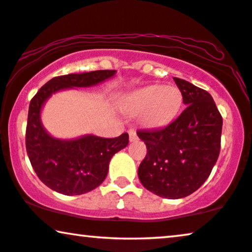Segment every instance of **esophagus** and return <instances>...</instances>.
<instances>
[{
  "mask_svg": "<svg viewBox=\"0 0 252 252\" xmlns=\"http://www.w3.org/2000/svg\"><path fill=\"white\" fill-rule=\"evenodd\" d=\"M129 139H130V142H136V140L138 139V136H137L135 129L129 130Z\"/></svg>",
  "mask_w": 252,
  "mask_h": 252,
  "instance_id": "1",
  "label": "esophagus"
}]
</instances>
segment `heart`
<instances>
[{"mask_svg": "<svg viewBox=\"0 0 252 252\" xmlns=\"http://www.w3.org/2000/svg\"><path fill=\"white\" fill-rule=\"evenodd\" d=\"M183 94L176 86L150 85L133 92L126 105L133 114H142V121L149 128H161L169 124L179 114Z\"/></svg>", "mask_w": 252, "mask_h": 252, "instance_id": "obj_1", "label": "heart"}]
</instances>
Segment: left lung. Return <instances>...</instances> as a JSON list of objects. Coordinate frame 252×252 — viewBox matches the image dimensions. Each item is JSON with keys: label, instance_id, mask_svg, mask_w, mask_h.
<instances>
[{"label": "left lung", "instance_id": "left-lung-1", "mask_svg": "<svg viewBox=\"0 0 252 252\" xmlns=\"http://www.w3.org/2000/svg\"><path fill=\"white\" fill-rule=\"evenodd\" d=\"M186 109L158 130H138L147 153L138 177L151 192L179 199L198 190L210 176L220 153L222 116L205 90L174 78Z\"/></svg>", "mask_w": 252, "mask_h": 252}]
</instances>
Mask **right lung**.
I'll use <instances>...</instances> for the list:
<instances>
[{
    "instance_id": "1",
    "label": "right lung",
    "mask_w": 252,
    "mask_h": 252,
    "mask_svg": "<svg viewBox=\"0 0 252 252\" xmlns=\"http://www.w3.org/2000/svg\"><path fill=\"white\" fill-rule=\"evenodd\" d=\"M115 70L54 77L33 96L26 126V152L36 175L50 189L71 196L95 189L106 179L112 157L128 145L126 132L116 138L84 136L78 139L53 138L40 121L41 107L53 93L70 87H87L114 76Z\"/></svg>"
}]
</instances>
